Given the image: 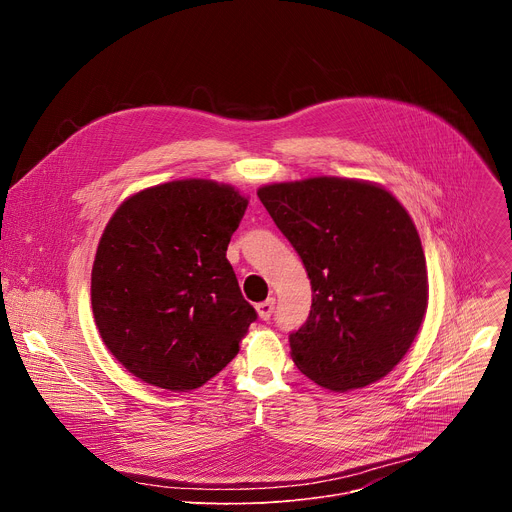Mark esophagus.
<instances>
[{"instance_id": "34e87169", "label": "esophagus", "mask_w": 512, "mask_h": 512, "mask_svg": "<svg viewBox=\"0 0 512 512\" xmlns=\"http://www.w3.org/2000/svg\"><path fill=\"white\" fill-rule=\"evenodd\" d=\"M273 308H275V298H267L265 302L257 304V314L261 320H269L271 314H273Z\"/></svg>"}]
</instances>
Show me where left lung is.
<instances>
[{
    "mask_svg": "<svg viewBox=\"0 0 512 512\" xmlns=\"http://www.w3.org/2000/svg\"><path fill=\"white\" fill-rule=\"evenodd\" d=\"M312 285L291 358L316 385L344 393L387 377L427 312L425 255L413 218L381 184L310 176L257 190Z\"/></svg>",
    "mask_w": 512,
    "mask_h": 512,
    "instance_id": "1",
    "label": "left lung"
}]
</instances>
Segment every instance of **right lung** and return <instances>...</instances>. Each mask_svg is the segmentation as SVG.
<instances>
[{
  "label": "right lung",
  "mask_w": 512,
  "mask_h": 512,
  "mask_svg": "<svg viewBox=\"0 0 512 512\" xmlns=\"http://www.w3.org/2000/svg\"><path fill=\"white\" fill-rule=\"evenodd\" d=\"M249 198L182 178L127 196L99 239L91 306L107 350L139 381L188 393L221 373L257 318L227 261Z\"/></svg>",
  "instance_id": "add662e5"
}]
</instances>
